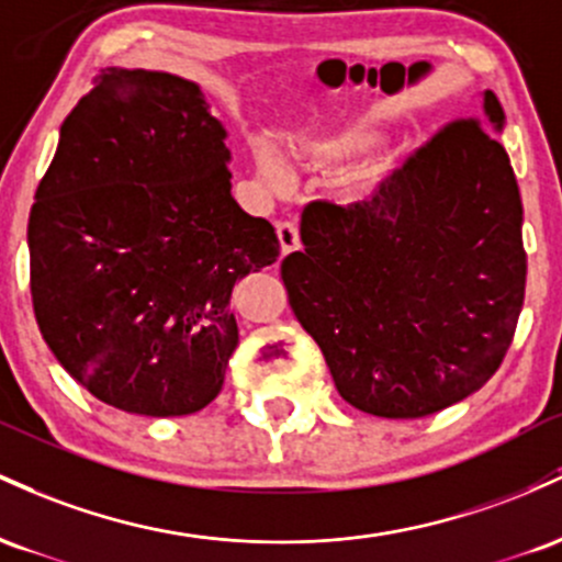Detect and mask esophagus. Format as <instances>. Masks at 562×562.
Returning a JSON list of instances; mask_svg holds the SVG:
<instances>
[{"label": "esophagus", "mask_w": 562, "mask_h": 562, "mask_svg": "<svg viewBox=\"0 0 562 562\" xmlns=\"http://www.w3.org/2000/svg\"><path fill=\"white\" fill-rule=\"evenodd\" d=\"M279 244H281V255H292L294 249H300V231L294 223H279Z\"/></svg>", "instance_id": "1"}]
</instances>
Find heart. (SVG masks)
Listing matches in <instances>:
<instances>
[{"mask_svg":"<svg viewBox=\"0 0 562 562\" xmlns=\"http://www.w3.org/2000/svg\"><path fill=\"white\" fill-rule=\"evenodd\" d=\"M384 124L374 116L352 119L345 127L318 135L289 137L286 154L294 167L305 175H337L334 193L345 206L363 210L382 199L384 188L395 172V154L376 148L382 143ZM257 169L265 182L283 188L289 180L286 167L273 148H257Z\"/></svg>","mask_w":562,"mask_h":562,"instance_id":"b5f03b06","label":"heart"}]
</instances>
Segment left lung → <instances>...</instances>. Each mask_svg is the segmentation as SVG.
<instances>
[{
  "mask_svg": "<svg viewBox=\"0 0 562 562\" xmlns=\"http://www.w3.org/2000/svg\"><path fill=\"white\" fill-rule=\"evenodd\" d=\"M504 111L453 122L390 178L376 204L315 201L281 262L289 307L358 412L419 419L481 390L526 297L522 204Z\"/></svg>",
  "mask_w": 562,
  "mask_h": 562,
  "instance_id": "8db88e82",
  "label": "left lung"
}]
</instances>
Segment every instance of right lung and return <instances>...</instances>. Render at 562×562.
<instances>
[{
	"label": "right lung",
	"mask_w": 562,
	"mask_h": 562,
	"mask_svg": "<svg viewBox=\"0 0 562 562\" xmlns=\"http://www.w3.org/2000/svg\"><path fill=\"white\" fill-rule=\"evenodd\" d=\"M228 130L196 81L109 68L60 127L29 217L31 300L58 363L137 417L223 390L233 283L279 236L231 196Z\"/></svg>",
	"instance_id": "add662e5"
}]
</instances>
